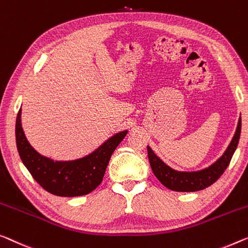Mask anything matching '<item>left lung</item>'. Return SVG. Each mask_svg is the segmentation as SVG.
<instances>
[{
    "label": "left lung",
    "mask_w": 248,
    "mask_h": 248,
    "mask_svg": "<svg viewBox=\"0 0 248 248\" xmlns=\"http://www.w3.org/2000/svg\"><path fill=\"white\" fill-rule=\"evenodd\" d=\"M242 129V119L239 118L238 125L236 129L235 136L232 138L231 145L228 146L227 150L225 151L215 164L209 166L208 168L202 169L199 171L186 172V171H177L162 162L151 148L148 146V158L151 166V169L157 177L158 180L169 189L175 191H197L205 189L210 185H213L219 177L223 175L224 171L230 165L232 155H234L236 148H237L239 137H241Z\"/></svg>",
    "instance_id": "8db88e82"
}]
</instances>
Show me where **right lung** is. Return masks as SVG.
Masks as SVG:
<instances>
[{"mask_svg":"<svg viewBox=\"0 0 248 248\" xmlns=\"http://www.w3.org/2000/svg\"><path fill=\"white\" fill-rule=\"evenodd\" d=\"M118 132L93 153L72 161H54L33 149L21 124V109L16 124V147L22 162L43 189L61 197H77L94 190L101 184L107 166L118 145L127 135Z\"/></svg>","mask_w":248,"mask_h":248,"instance_id":"obj_1","label":"right lung"}]
</instances>
